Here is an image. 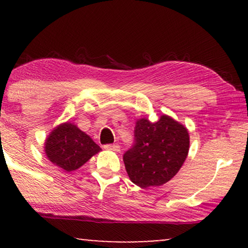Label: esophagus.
Instances as JSON below:
<instances>
[{
  "label": "esophagus",
  "mask_w": 248,
  "mask_h": 248,
  "mask_svg": "<svg viewBox=\"0 0 248 248\" xmlns=\"http://www.w3.org/2000/svg\"><path fill=\"white\" fill-rule=\"evenodd\" d=\"M105 149H108V150H111V151H115V152H118L121 150V147L118 145L117 143H114V144H106L104 147Z\"/></svg>",
  "instance_id": "1"
}]
</instances>
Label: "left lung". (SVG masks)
<instances>
[{
  "instance_id": "1",
  "label": "left lung",
  "mask_w": 248,
  "mask_h": 248,
  "mask_svg": "<svg viewBox=\"0 0 248 248\" xmlns=\"http://www.w3.org/2000/svg\"><path fill=\"white\" fill-rule=\"evenodd\" d=\"M188 149L187 128L174 118L162 115L155 123L141 118L135 124L134 144L123 155L125 169L142 188L160 186L177 174Z\"/></svg>"
}]
</instances>
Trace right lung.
<instances>
[{"label":"right lung","mask_w":248,"mask_h":248,"mask_svg":"<svg viewBox=\"0 0 248 248\" xmlns=\"http://www.w3.org/2000/svg\"><path fill=\"white\" fill-rule=\"evenodd\" d=\"M100 150L89 135L67 122L54 128L45 141L48 160L66 171L80 168Z\"/></svg>","instance_id":"obj_1"}]
</instances>
